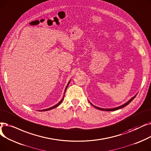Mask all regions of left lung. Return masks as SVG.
Masks as SVG:
<instances>
[{
	"mask_svg": "<svg viewBox=\"0 0 151 151\" xmlns=\"http://www.w3.org/2000/svg\"><path fill=\"white\" fill-rule=\"evenodd\" d=\"M136 95H137V93H136V94L133 96V97H132L130 99H129L128 101H127V102H126L125 103H124V104H122V105H121V106H118V107H114V108H109V109H105V108H101V107H97V106H94L93 105L92 103H91L89 101V102H90V103L92 105V106H94L95 108H96V109H99V110H102V111H116V110H118V109H122V108H123V107H125V106H127L129 103H131V101H132V100L136 97Z\"/></svg>",
	"mask_w": 151,
	"mask_h": 151,
	"instance_id": "8db88e82",
	"label": "left lung"
}]
</instances>
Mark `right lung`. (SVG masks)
Instances as JSON below:
<instances>
[{"mask_svg":"<svg viewBox=\"0 0 151 151\" xmlns=\"http://www.w3.org/2000/svg\"><path fill=\"white\" fill-rule=\"evenodd\" d=\"M70 81L71 80H70V81L68 82V83L67 84V85H66V88H65V90H64V95H63V98L61 99V101L58 103H57L56 104H55V106H52V107H49V108H47V109H42V110H38V111H49V110H51V109H54V108H55V107H58L61 103H62V101H63V99H64V95H65V93H66V90H67V88H68V85H69V83H70Z\"/></svg>","mask_w":151,"mask_h":151,"instance_id":"add662e5","label":"right lung"}]
</instances>
